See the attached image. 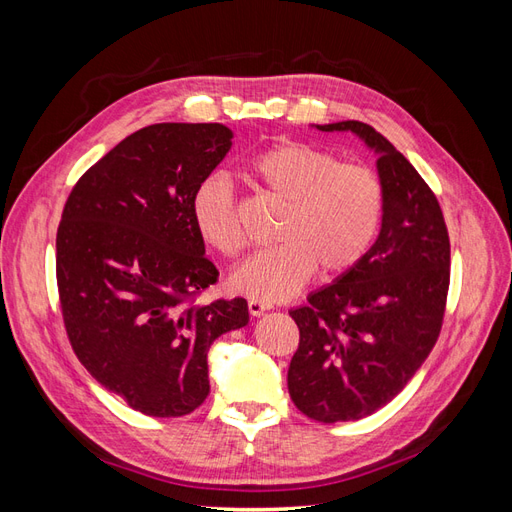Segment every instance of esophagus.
<instances>
[{
    "label": "esophagus",
    "mask_w": 512,
    "mask_h": 512,
    "mask_svg": "<svg viewBox=\"0 0 512 512\" xmlns=\"http://www.w3.org/2000/svg\"><path fill=\"white\" fill-rule=\"evenodd\" d=\"M247 309H250V314H252V316H260V314H265V312H267L269 305H267V303H262V301H258V299H250V301H247Z\"/></svg>",
    "instance_id": "34e87169"
}]
</instances>
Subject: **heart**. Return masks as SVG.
Returning a JSON list of instances; mask_svg holds the SVG:
<instances>
[{
  "instance_id": "heart-1",
  "label": "heart",
  "mask_w": 512,
  "mask_h": 512,
  "mask_svg": "<svg viewBox=\"0 0 512 512\" xmlns=\"http://www.w3.org/2000/svg\"><path fill=\"white\" fill-rule=\"evenodd\" d=\"M254 181L286 205L280 245L252 254L230 273V288L260 301H286L314 275L352 271L367 254L382 218V185L369 166L339 162L305 143H277L247 164ZM196 232L222 256H237L243 230L235 188L215 173L192 194Z\"/></svg>"
}]
</instances>
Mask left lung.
<instances>
[{"label":"left lung","instance_id":"left-lung-1","mask_svg":"<svg viewBox=\"0 0 512 512\" xmlns=\"http://www.w3.org/2000/svg\"><path fill=\"white\" fill-rule=\"evenodd\" d=\"M314 128L352 132L376 153L382 224L359 265L290 309L301 339L288 391L318 423L359 421L404 391L436 346L451 243L438 198L380 132L361 121Z\"/></svg>","mask_w":512,"mask_h":512}]
</instances>
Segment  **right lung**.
<instances>
[{
	"label": "right lung",
	"instance_id": "obj_1",
	"mask_svg": "<svg viewBox=\"0 0 512 512\" xmlns=\"http://www.w3.org/2000/svg\"><path fill=\"white\" fill-rule=\"evenodd\" d=\"M230 147L222 123L147 126L76 181L61 213L57 286L70 344L104 389L147 416L203 404L211 344L250 322L241 297L190 303L218 282L192 194Z\"/></svg>",
	"mask_w": 512,
	"mask_h": 512
}]
</instances>
